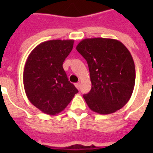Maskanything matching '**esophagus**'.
<instances>
[{
	"mask_svg": "<svg viewBox=\"0 0 153 153\" xmlns=\"http://www.w3.org/2000/svg\"><path fill=\"white\" fill-rule=\"evenodd\" d=\"M74 85L76 86V88L78 89V90H79V88H80V83H79V82H77V83H75Z\"/></svg>",
	"mask_w": 153,
	"mask_h": 153,
	"instance_id": "obj_1",
	"label": "esophagus"
}]
</instances>
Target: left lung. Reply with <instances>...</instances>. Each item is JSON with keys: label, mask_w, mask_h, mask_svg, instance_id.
Returning a JSON list of instances; mask_svg holds the SVG:
<instances>
[{"label": "left lung", "mask_w": 153, "mask_h": 153, "mask_svg": "<svg viewBox=\"0 0 153 153\" xmlns=\"http://www.w3.org/2000/svg\"><path fill=\"white\" fill-rule=\"evenodd\" d=\"M76 49L90 71L91 90L83 95L89 108L100 114L121 109L135 86V65L127 48L117 39L91 38L82 39Z\"/></svg>", "instance_id": "8db88e82"}]
</instances>
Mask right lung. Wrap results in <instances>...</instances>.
Returning a JSON list of instances; mask_svg holds the SVG:
<instances>
[{
	"instance_id": "1",
	"label": "right lung",
	"mask_w": 153,
	"mask_h": 153,
	"mask_svg": "<svg viewBox=\"0 0 153 153\" xmlns=\"http://www.w3.org/2000/svg\"><path fill=\"white\" fill-rule=\"evenodd\" d=\"M73 45V39L43 42L26 60L23 74L25 93L30 102L44 114L55 115L62 111L79 92L62 67Z\"/></svg>"
}]
</instances>
